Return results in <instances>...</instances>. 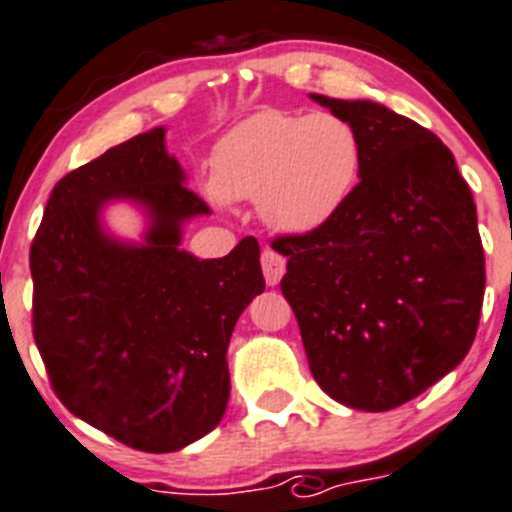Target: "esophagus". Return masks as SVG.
Returning a JSON list of instances; mask_svg holds the SVG:
<instances>
[{
    "mask_svg": "<svg viewBox=\"0 0 512 512\" xmlns=\"http://www.w3.org/2000/svg\"><path fill=\"white\" fill-rule=\"evenodd\" d=\"M262 272H265L267 285H278L285 275V257L272 247H265L262 252Z\"/></svg>",
    "mask_w": 512,
    "mask_h": 512,
    "instance_id": "obj_1",
    "label": "esophagus"
}]
</instances>
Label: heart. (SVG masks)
I'll use <instances>...</instances> for the list:
<instances>
[{"label": "heart", "mask_w": 512, "mask_h": 512, "mask_svg": "<svg viewBox=\"0 0 512 512\" xmlns=\"http://www.w3.org/2000/svg\"><path fill=\"white\" fill-rule=\"evenodd\" d=\"M207 197L255 199L280 234H313L341 214L364 166V141L336 113L262 111L229 128L212 148Z\"/></svg>", "instance_id": "obj_1"}]
</instances>
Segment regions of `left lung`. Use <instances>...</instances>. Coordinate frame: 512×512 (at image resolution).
I'll return each instance as SVG.
<instances>
[{"label": "left lung", "instance_id": "1", "mask_svg": "<svg viewBox=\"0 0 512 512\" xmlns=\"http://www.w3.org/2000/svg\"><path fill=\"white\" fill-rule=\"evenodd\" d=\"M310 100L353 123L364 166L331 224L278 240L315 381L338 404L389 412L462 364L485 295L472 191L432 131L376 100Z\"/></svg>", "mask_w": 512, "mask_h": 512}]
</instances>
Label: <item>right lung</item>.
Wrapping results in <instances>:
<instances>
[{
	"mask_svg": "<svg viewBox=\"0 0 512 512\" xmlns=\"http://www.w3.org/2000/svg\"><path fill=\"white\" fill-rule=\"evenodd\" d=\"M113 203L142 212L138 241L110 232ZM204 214L159 126L62 176L32 242V323L52 389L143 452L184 450L222 422L229 338L265 290L255 237L214 260L181 247Z\"/></svg>",
	"mask_w": 512,
	"mask_h": 512,
	"instance_id": "add662e5",
	"label": "right lung"
}]
</instances>
